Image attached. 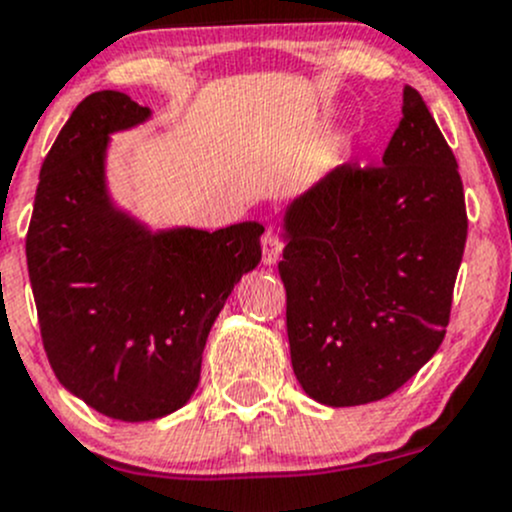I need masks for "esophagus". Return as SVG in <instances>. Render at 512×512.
Wrapping results in <instances>:
<instances>
[{
    "instance_id": "34e87169",
    "label": "esophagus",
    "mask_w": 512,
    "mask_h": 512,
    "mask_svg": "<svg viewBox=\"0 0 512 512\" xmlns=\"http://www.w3.org/2000/svg\"><path fill=\"white\" fill-rule=\"evenodd\" d=\"M261 249H263V256H261L263 266H273V263L278 261V256H281V249H283L281 236H278L273 229H268L261 239Z\"/></svg>"
}]
</instances>
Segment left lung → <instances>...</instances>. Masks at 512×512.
<instances>
[{
  "mask_svg": "<svg viewBox=\"0 0 512 512\" xmlns=\"http://www.w3.org/2000/svg\"><path fill=\"white\" fill-rule=\"evenodd\" d=\"M293 372L310 399L357 407L397 392L439 350L468 219L456 157L404 86L382 167H335L283 214Z\"/></svg>",
  "mask_w": 512,
  "mask_h": 512,
  "instance_id": "left-lung-1",
  "label": "left lung"
}]
</instances>
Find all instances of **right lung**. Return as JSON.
I'll return each mask as SVG.
<instances>
[{
	"label": "right lung",
	"instance_id": "add662e5",
	"mask_svg": "<svg viewBox=\"0 0 512 512\" xmlns=\"http://www.w3.org/2000/svg\"><path fill=\"white\" fill-rule=\"evenodd\" d=\"M150 115L120 91L81 100L41 165L26 234L51 370L120 421L160 419L189 402L214 320L261 261L258 221L152 231L115 207L105 182L110 135Z\"/></svg>",
	"mask_w": 512,
	"mask_h": 512
}]
</instances>
